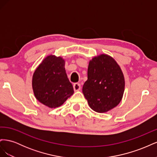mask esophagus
Wrapping results in <instances>:
<instances>
[{
  "instance_id": "esophagus-1",
  "label": "esophagus",
  "mask_w": 157,
  "mask_h": 157,
  "mask_svg": "<svg viewBox=\"0 0 157 157\" xmlns=\"http://www.w3.org/2000/svg\"><path fill=\"white\" fill-rule=\"evenodd\" d=\"M73 88L75 91H78L80 90V84L78 82H76L73 84Z\"/></svg>"
}]
</instances>
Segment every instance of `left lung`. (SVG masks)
I'll list each match as a JSON object with an SVG mask.
<instances>
[{"instance_id": "8db88e82", "label": "left lung", "mask_w": 157, "mask_h": 157, "mask_svg": "<svg viewBox=\"0 0 157 157\" xmlns=\"http://www.w3.org/2000/svg\"><path fill=\"white\" fill-rule=\"evenodd\" d=\"M124 78L113 58L106 54L90 61L88 80L82 93L89 106L98 113H105L118 105L124 91Z\"/></svg>"}]
</instances>
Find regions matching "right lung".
I'll use <instances>...</instances> for the list:
<instances>
[{"instance_id": "obj_1", "label": "right lung", "mask_w": 157, "mask_h": 157, "mask_svg": "<svg viewBox=\"0 0 157 157\" xmlns=\"http://www.w3.org/2000/svg\"><path fill=\"white\" fill-rule=\"evenodd\" d=\"M33 89L36 98L50 108L61 106L74 93L73 85L61 57L48 56L33 74Z\"/></svg>"}]
</instances>
